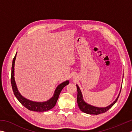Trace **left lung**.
Masks as SVG:
<instances>
[{
    "label": "left lung",
    "instance_id": "8db88e82",
    "mask_svg": "<svg viewBox=\"0 0 132 132\" xmlns=\"http://www.w3.org/2000/svg\"><path fill=\"white\" fill-rule=\"evenodd\" d=\"M76 86L77 87V92H78V93H77V103H78V107L82 112L89 114L97 115V114H101V113H105L106 112H107V111L109 109H110V108L116 104V102L117 101L118 97H119V95L120 94V92H121V90H120V92L119 94H118L117 98L116 99V100L112 103V104H110V105L108 106L105 107V108H98V107H95V106H94L90 105L85 102L84 101V100H83L82 93L81 92V90H80L79 86L77 85H76Z\"/></svg>",
    "mask_w": 132,
    "mask_h": 132
}]
</instances>
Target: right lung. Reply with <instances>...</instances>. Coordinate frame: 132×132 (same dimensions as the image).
<instances>
[{"mask_svg": "<svg viewBox=\"0 0 132 132\" xmlns=\"http://www.w3.org/2000/svg\"><path fill=\"white\" fill-rule=\"evenodd\" d=\"M16 54H15L14 59L12 61V69H11V86L13 92L15 96L16 97L18 100L19 101V102L23 106L27 108V109L31 110V111H35V112H46L52 109L56 103V101L58 99L59 95L60 94V93L63 89L64 86L68 85L69 84V81H66L62 83L56 87V89L55 90L54 94L52 98L47 101L46 102H34L32 101L28 100L24 97H23L22 95L20 94L17 88L16 83L15 81L14 78V66H15V59H16Z\"/></svg>", "mask_w": 132, "mask_h": 132, "instance_id": "1", "label": "right lung"}]
</instances>
